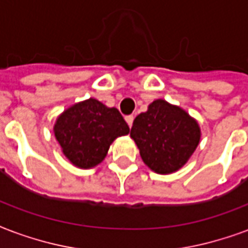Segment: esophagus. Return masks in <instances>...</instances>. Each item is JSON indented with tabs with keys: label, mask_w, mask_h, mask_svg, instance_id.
Returning <instances> with one entry per match:
<instances>
[{
	"label": "esophagus",
	"mask_w": 248,
	"mask_h": 248,
	"mask_svg": "<svg viewBox=\"0 0 248 248\" xmlns=\"http://www.w3.org/2000/svg\"><path fill=\"white\" fill-rule=\"evenodd\" d=\"M124 119H126V122H127V124H129V127H131V126H133L134 117H133V115H127V117H124Z\"/></svg>",
	"instance_id": "esophagus-1"
}]
</instances>
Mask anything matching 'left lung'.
<instances>
[{"instance_id":"1","label":"left lung","mask_w":248,"mask_h":248,"mask_svg":"<svg viewBox=\"0 0 248 248\" xmlns=\"http://www.w3.org/2000/svg\"><path fill=\"white\" fill-rule=\"evenodd\" d=\"M130 137L142 161L158 174L179 170L199 145V124L183 108L155 99L133 122Z\"/></svg>"}]
</instances>
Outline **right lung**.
Here are the masks:
<instances>
[{"label":"right lung","instance_id":"add662e5","mask_svg":"<svg viewBox=\"0 0 248 248\" xmlns=\"http://www.w3.org/2000/svg\"><path fill=\"white\" fill-rule=\"evenodd\" d=\"M129 131L118 108H108L94 98L66 108L54 124V135L62 153L81 169L99 165L114 140Z\"/></svg>","mask_w":248,"mask_h":248}]
</instances>
